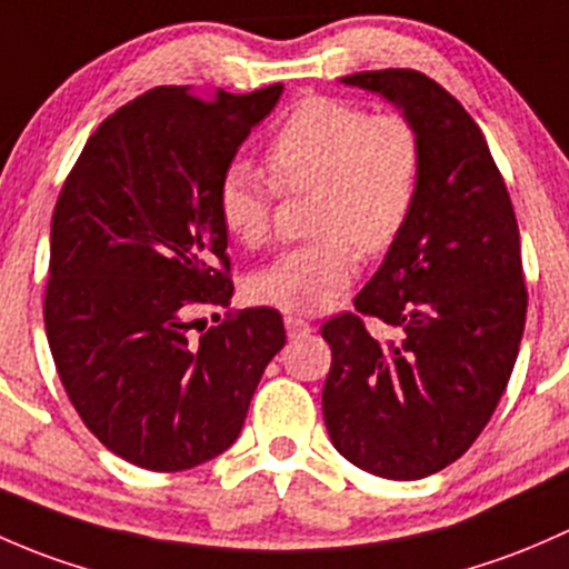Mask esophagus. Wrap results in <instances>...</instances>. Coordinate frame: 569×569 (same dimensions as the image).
I'll return each mask as SVG.
<instances>
[{
    "label": "esophagus",
    "mask_w": 569,
    "mask_h": 569,
    "mask_svg": "<svg viewBox=\"0 0 569 569\" xmlns=\"http://www.w3.org/2000/svg\"><path fill=\"white\" fill-rule=\"evenodd\" d=\"M284 328H287V337H290V339H301V337H307L309 331H312V326H309L303 318H296V315H287Z\"/></svg>",
    "instance_id": "1"
}]
</instances>
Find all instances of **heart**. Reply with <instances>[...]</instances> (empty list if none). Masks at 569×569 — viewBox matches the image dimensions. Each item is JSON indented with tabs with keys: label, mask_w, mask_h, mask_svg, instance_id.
<instances>
[{
	"label": "heart",
	"mask_w": 569,
	"mask_h": 569,
	"mask_svg": "<svg viewBox=\"0 0 569 569\" xmlns=\"http://www.w3.org/2000/svg\"><path fill=\"white\" fill-rule=\"evenodd\" d=\"M268 172L238 161L221 174L216 210L243 246L271 236L279 191H318L315 232L249 279L257 303L290 315L326 312L361 268V251H386L411 219L421 180L419 131L400 114H375L342 98H307L266 148Z\"/></svg>",
	"instance_id": "b5f03b06"
}]
</instances>
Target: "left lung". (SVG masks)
<instances>
[{
  "instance_id": "left-lung-1",
  "label": "left lung",
  "mask_w": 569,
  "mask_h": 569,
  "mask_svg": "<svg viewBox=\"0 0 569 569\" xmlns=\"http://www.w3.org/2000/svg\"><path fill=\"white\" fill-rule=\"evenodd\" d=\"M339 81L419 131L421 180L411 219L353 301L397 339H375L359 315L328 320L323 419L361 471L421 479L477 441L512 375L526 326L518 221L482 131L441 84L402 68Z\"/></svg>"
}]
</instances>
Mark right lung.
Returning <instances> with one entry per match:
<instances>
[{"label": "right lung", "mask_w": 569, "mask_h": 569, "mask_svg": "<svg viewBox=\"0 0 569 569\" xmlns=\"http://www.w3.org/2000/svg\"><path fill=\"white\" fill-rule=\"evenodd\" d=\"M156 87L101 122L57 199L46 337L92 436L148 471H186L236 443L268 361L277 309L191 337V309L232 298L216 189L282 98Z\"/></svg>", "instance_id": "add662e5"}]
</instances>
